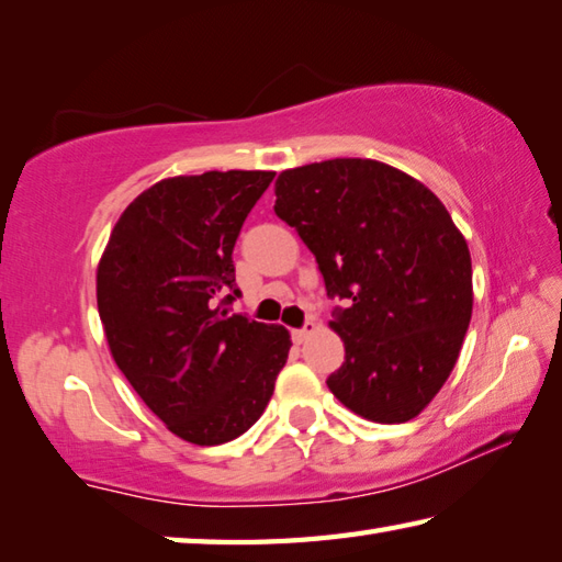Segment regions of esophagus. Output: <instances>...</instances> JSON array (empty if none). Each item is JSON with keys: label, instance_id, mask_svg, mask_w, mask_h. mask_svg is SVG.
<instances>
[{"label": "esophagus", "instance_id": "esophagus-1", "mask_svg": "<svg viewBox=\"0 0 562 562\" xmlns=\"http://www.w3.org/2000/svg\"><path fill=\"white\" fill-rule=\"evenodd\" d=\"M312 331H315V319L310 317L300 329H292V341H297V345H302V341L307 339V337L312 335Z\"/></svg>", "mask_w": 562, "mask_h": 562}]
</instances>
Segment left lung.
<instances>
[{
    "instance_id": "8db88e82",
    "label": "left lung",
    "mask_w": 562,
    "mask_h": 562,
    "mask_svg": "<svg viewBox=\"0 0 562 562\" xmlns=\"http://www.w3.org/2000/svg\"><path fill=\"white\" fill-rule=\"evenodd\" d=\"M274 213L300 233L335 307L345 361L329 392L376 424H404L439 394L471 322V255L449 211L412 176L369 158L292 168Z\"/></svg>"
}]
</instances>
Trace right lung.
Segmentation results:
<instances>
[{
    "label": "right lung",
    "mask_w": 562,
    "mask_h": 562,
    "mask_svg": "<svg viewBox=\"0 0 562 562\" xmlns=\"http://www.w3.org/2000/svg\"><path fill=\"white\" fill-rule=\"evenodd\" d=\"M270 170L160 180L109 237L97 272L111 355L180 439L217 446L262 416L288 361L290 331L233 315V247Z\"/></svg>",
    "instance_id": "add662e5"
}]
</instances>
